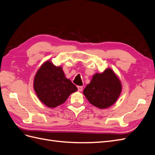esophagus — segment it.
Listing matches in <instances>:
<instances>
[{
  "instance_id": "34e87169",
  "label": "esophagus",
  "mask_w": 155,
  "mask_h": 155,
  "mask_svg": "<svg viewBox=\"0 0 155 155\" xmlns=\"http://www.w3.org/2000/svg\"><path fill=\"white\" fill-rule=\"evenodd\" d=\"M78 91H82L83 87L82 86H78Z\"/></svg>"
}]
</instances>
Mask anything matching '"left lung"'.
Wrapping results in <instances>:
<instances>
[{"label": "left lung", "instance_id": "left-lung-1", "mask_svg": "<svg viewBox=\"0 0 155 155\" xmlns=\"http://www.w3.org/2000/svg\"><path fill=\"white\" fill-rule=\"evenodd\" d=\"M121 91V82L110 68L101 74L94 75L91 83L83 91V94L92 105L105 109L113 105Z\"/></svg>", "mask_w": 155, "mask_h": 155}]
</instances>
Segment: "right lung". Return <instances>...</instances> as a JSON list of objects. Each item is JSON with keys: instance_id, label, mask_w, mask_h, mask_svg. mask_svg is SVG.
I'll return each mask as SVG.
<instances>
[{"instance_id": "right-lung-1", "label": "right lung", "mask_w": 155, "mask_h": 155, "mask_svg": "<svg viewBox=\"0 0 155 155\" xmlns=\"http://www.w3.org/2000/svg\"><path fill=\"white\" fill-rule=\"evenodd\" d=\"M34 88L41 101L50 108L63 104L72 93L78 90L76 86L65 78L62 68L55 66L48 61L37 71Z\"/></svg>"}]
</instances>
